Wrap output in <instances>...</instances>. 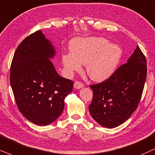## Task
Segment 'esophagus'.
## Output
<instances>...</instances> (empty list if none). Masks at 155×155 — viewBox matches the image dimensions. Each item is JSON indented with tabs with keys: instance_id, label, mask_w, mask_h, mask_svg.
<instances>
[{
	"instance_id": "1",
	"label": "esophagus",
	"mask_w": 155,
	"mask_h": 155,
	"mask_svg": "<svg viewBox=\"0 0 155 155\" xmlns=\"http://www.w3.org/2000/svg\"><path fill=\"white\" fill-rule=\"evenodd\" d=\"M83 87V84L81 83V82L77 81L74 83V87L75 89H81Z\"/></svg>"
}]
</instances>
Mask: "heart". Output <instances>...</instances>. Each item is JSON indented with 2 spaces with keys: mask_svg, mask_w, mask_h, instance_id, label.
Instances as JSON below:
<instances>
[{
  "mask_svg": "<svg viewBox=\"0 0 155 155\" xmlns=\"http://www.w3.org/2000/svg\"><path fill=\"white\" fill-rule=\"evenodd\" d=\"M70 54L62 57V63L69 73L86 65L87 73L93 81L102 82L114 74L121 61L119 46L109 44L104 38L91 37L76 39L70 45Z\"/></svg>",
  "mask_w": 155,
  "mask_h": 155,
  "instance_id": "obj_1",
  "label": "heart"
}]
</instances>
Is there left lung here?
Wrapping results in <instances>:
<instances>
[{
    "label": "left lung",
    "mask_w": 155,
    "mask_h": 155,
    "mask_svg": "<svg viewBox=\"0 0 155 155\" xmlns=\"http://www.w3.org/2000/svg\"><path fill=\"white\" fill-rule=\"evenodd\" d=\"M147 60L137 46L127 62L102 83L90 85L93 100L91 116L106 128L121 125L137 109L147 78Z\"/></svg>",
    "instance_id": "8db88e82"
}]
</instances>
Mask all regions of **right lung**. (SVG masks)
I'll return each mask as SVG.
<instances>
[{"instance_id":"obj_1","label":"right lung","mask_w":155,"mask_h":155,"mask_svg":"<svg viewBox=\"0 0 155 155\" xmlns=\"http://www.w3.org/2000/svg\"><path fill=\"white\" fill-rule=\"evenodd\" d=\"M56 51L41 31L31 34L15 51L10 82L19 110L40 126L52 123L62 114L73 82L59 75L50 59Z\"/></svg>"}]
</instances>
